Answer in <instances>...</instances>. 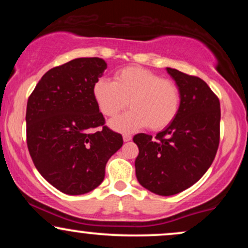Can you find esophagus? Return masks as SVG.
<instances>
[{
    "label": "esophagus",
    "instance_id": "esophagus-1",
    "mask_svg": "<svg viewBox=\"0 0 248 248\" xmlns=\"http://www.w3.org/2000/svg\"><path fill=\"white\" fill-rule=\"evenodd\" d=\"M132 140V135H129V134H124V142H128Z\"/></svg>",
    "mask_w": 248,
    "mask_h": 248
}]
</instances>
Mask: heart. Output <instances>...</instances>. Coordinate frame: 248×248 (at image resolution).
I'll use <instances>...</instances> for the list:
<instances>
[{
  "label": "heart",
  "instance_id": "b5f03b06",
  "mask_svg": "<svg viewBox=\"0 0 248 248\" xmlns=\"http://www.w3.org/2000/svg\"><path fill=\"white\" fill-rule=\"evenodd\" d=\"M93 96L108 118L120 114L129 104V112L110 122L120 132L146 126L152 130L163 129L172 124L181 106V91L175 81L138 66L119 70L114 81L98 79L93 85Z\"/></svg>",
  "mask_w": 248,
  "mask_h": 248
}]
</instances>
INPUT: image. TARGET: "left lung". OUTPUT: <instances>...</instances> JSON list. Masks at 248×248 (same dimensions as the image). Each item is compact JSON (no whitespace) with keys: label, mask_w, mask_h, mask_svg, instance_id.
I'll return each mask as SVG.
<instances>
[{"label":"left lung","mask_w":248,"mask_h":248,"mask_svg":"<svg viewBox=\"0 0 248 248\" xmlns=\"http://www.w3.org/2000/svg\"><path fill=\"white\" fill-rule=\"evenodd\" d=\"M181 91L178 114L166 129L134 136L139 147L136 178L156 195L184 191L207 171L217 154L220 138L218 96L201 78L167 67Z\"/></svg>","instance_id":"obj_1"}]
</instances>
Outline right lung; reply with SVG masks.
Wrapping results in <instances>:
<instances>
[{"label": "right lung", "instance_id": "obj_1", "mask_svg": "<svg viewBox=\"0 0 248 248\" xmlns=\"http://www.w3.org/2000/svg\"><path fill=\"white\" fill-rule=\"evenodd\" d=\"M106 69L98 57L73 59L47 71L28 99L31 158L43 177L66 195L100 186L107 161L124 144L121 134L105 126L93 96V85Z\"/></svg>", "mask_w": 248, "mask_h": 248}]
</instances>
